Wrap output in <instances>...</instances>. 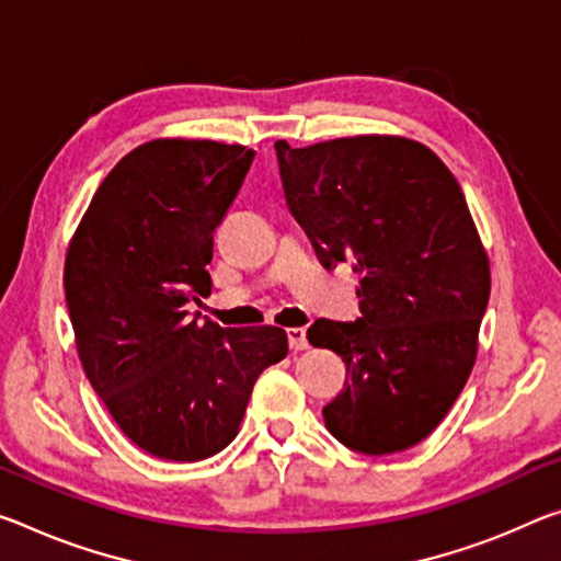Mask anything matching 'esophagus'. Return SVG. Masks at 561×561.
<instances>
[{
	"mask_svg": "<svg viewBox=\"0 0 561 561\" xmlns=\"http://www.w3.org/2000/svg\"><path fill=\"white\" fill-rule=\"evenodd\" d=\"M287 340H289V350L291 352H301L307 350L309 342H307V329L305 327H291L287 329Z\"/></svg>",
	"mask_w": 561,
	"mask_h": 561,
	"instance_id": "esophagus-1",
	"label": "esophagus"
}]
</instances>
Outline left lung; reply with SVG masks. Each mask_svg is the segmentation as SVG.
<instances>
[{
  "label": "left lung",
  "instance_id": "left-lung-1",
  "mask_svg": "<svg viewBox=\"0 0 561 561\" xmlns=\"http://www.w3.org/2000/svg\"><path fill=\"white\" fill-rule=\"evenodd\" d=\"M284 197L327 270L354 262L357 322L317 319L312 346L340 354L344 389L322 414L362 455L420 444L447 416L477 359L489 256L461 186L430 147L359 135L277 145Z\"/></svg>",
  "mask_w": 561,
  "mask_h": 561
}]
</instances>
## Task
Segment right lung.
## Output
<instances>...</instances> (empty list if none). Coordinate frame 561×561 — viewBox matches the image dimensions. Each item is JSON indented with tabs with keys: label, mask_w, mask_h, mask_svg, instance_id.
I'll return each instance as SVG.
<instances>
[{
	"label": "right lung",
	"mask_w": 561,
	"mask_h": 561,
	"mask_svg": "<svg viewBox=\"0 0 561 561\" xmlns=\"http://www.w3.org/2000/svg\"><path fill=\"white\" fill-rule=\"evenodd\" d=\"M254 152L152 139L104 176L67 249L65 291L89 385L147 455L199 461L237 437L254 381L287 357L279 327H219L186 312L209 297L215 229Z\"/></svg>",
	"instance_id": "right-lung-1"
}]
</instances>
